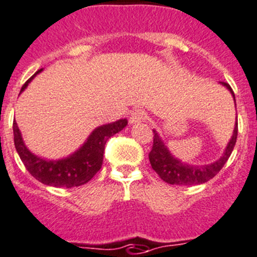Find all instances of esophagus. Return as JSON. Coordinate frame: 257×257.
<instances>
[{
    "label": "esophagus",
    "mask_w": 257,
    "mask_h": 257,
    "mask_svg": "<svg viewBox=\"0 0 257 257\" xmlns=\"http://www.w3.org/2000/svg\"><path fill=\"white\" fill-rule=\"evenodd\" d=\"M146 117H147V115H146V112L143 110H133L131 114V117H129V121H131V124H140L146 120Z\"/></svg>",
    "instance_id": "34e87169"
}]
</instances>
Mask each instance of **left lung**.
Returning a JSON list of instances; mask_svg holds the SVG:
<instances>
[{"mask_svg": "<svg viewBox=\"0 0 257 257\" xmlns=\"http://www.w3.org/2000/svg\"><path fill=\"white\" fill-rule=\"evenodd\" d=\"M220 85L224 86L231 92V95L233 96L234 105H236V99H234V93L231 86L226 82H220ZM237 132H238V124L236 121L231 140L217 161L208 165H191L175 157L165 145L158 132L153 129V147L148 155L151 166L165 183L171 184V185H200V184L207 183L220 171V169L224 166L231 156L236 145Z\"/></svg>", "mask_w": 257, "mask_h": 257, "instance_id": "left-lung-1", "label": "left lung"}]
</instances>
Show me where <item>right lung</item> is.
Instances as JSON below:
<instances>
[{"mask_svg":"<svg viewBox=\"0 0 257 257\" xmlns=\"http://www.w3.org/2000/svg\"><path fill=\"white\" fill-rule=\"evenodd\" d=\"M39 69L34 76H31L24 86L20 93L25 91L29 83L34 80ZM128 125L126 119H119L114 123L104 124L91 132L87 140L77 151H74L69 156L59 160H48L39 157L31 152L26 147L23 140L21 132L18 123L14 121V142L15 148L20 156L21 161L25 165L26 170L30 172L38 181L44 185L54 186V188H74L88 183L97 171L101 169L104 150L107 140L114 134L119 133Z\"/></svg>","mask_w":257,"mask_h":257,"instance_id":"right-lung-1","label":"right lung"}]
</instances>
